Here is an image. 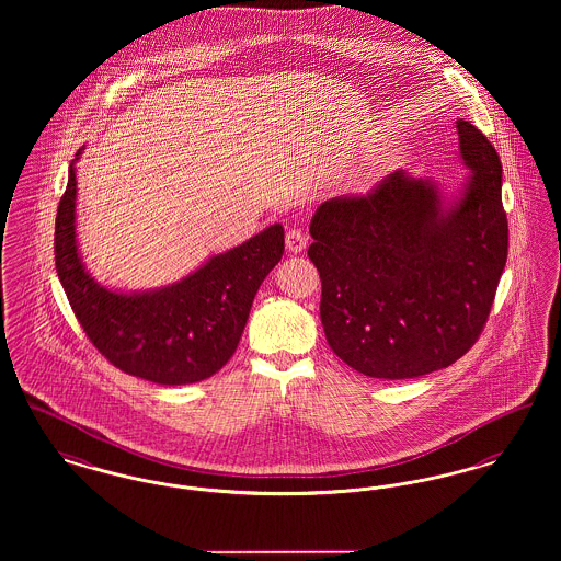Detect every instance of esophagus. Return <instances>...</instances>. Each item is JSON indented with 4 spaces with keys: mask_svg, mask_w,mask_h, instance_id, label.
I'll use <instances>...</instances> for the list:
<instances>
[{
    "mask_svg": "<svg viewBox=\"0 0 561 561\" xmlns=\"http://www.w3.org/2000/svg\"><path fill=\"white\" fill-rule=\"evenodd\" d=\"M306 244H308V237H306L301 230L291 228V230L287 232V249H289L291 253H299V251H304V249H306Z\"/></svg>",
    "mask_w": 561,
    "mask_h": 561,
    "instance_id": "1",
    "label": "esophagus"
}]
</instances>
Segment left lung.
<instances>
[{
	"label": "left lung",
	"instance_id": "obj_1",
	"mask_svg": "<svg viewBox=\"0 0 561 561\" xmlns=\"http://www.w3.org/2000/svg\"><path fill=\"white\" fill-rule=\"evenodd\" d=\"M456 128L472 173L458 201L394 171L363 196L327 201L310 221L324 337L363 376L408 380L449 367L488 323L508 251L502 164L471 122Z\"/></svg>",
	"mask_w": 561,
	"mask_h": 561
}]
</instances>
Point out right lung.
Instances as JSON below:
<instances>
[{"mask_svg":"<svg viewBox=\"0 0 561 561\" xmlns=\"http://www.w3.org/2000/svg\"><path fill=\"white\" fill-rule=\"evenodd\" d=\"M283 251L285 230L274 224L175 285L146 294L110 291L78 253L71 162L55 226L57 274L92 346L128 376L179 386L217 374L237 353L255 294Z\"/></svg>","mask_w":561,"mask_h":561,"instance_id":"1","label":"right lung"}]
</instances>
